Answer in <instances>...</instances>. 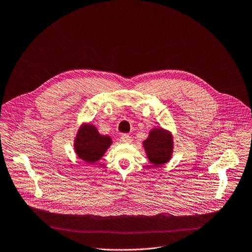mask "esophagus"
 Returning <instances> with one entry per match:
<instances>
[{"instance_id":"obj_1","label":"esophagus","mask_w":252,"mask_h":252,"mask_svg":"<svg viewBox=\"0 0 252 252\" xmlns=\"http://www.w3.org/2000/svg\"><path fill=\"white\" fill-rule=\"evenodd\" d=\"M120 140H121V142H123V143H130V142H131V137H130L129 135H127V134H123V135L121 136Z\"/></svg>"}]
</instances>
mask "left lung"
I'll return each mask as SVG.
<instances>
[{
  "mask_svg": "<svg viewBox=\"0 0 252 252\" xmlns=\"http://www.w3.org/2000/svg\"><path fill=\"white\" fill-rule=\"evenodd\" d=\"M142 147L150 162L155 166H161L172 158V133L162 127H154L150 130L148 138L142 141Z\"/></svg>",
  "mask_w": 252,
  "mask_h": 252,
  "instance_id": "obj_1",
  "label": "left lung"
}]
</instances>
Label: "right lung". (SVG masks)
<instances>
[{"label":"right lung","mask_w":252,"mask_h":252,"mask_svg":"<svg viewBox=\"0 0 252 252\" xmlns=\"http://www.w3.org/2000/svg\"><path fill=\"white\" fill-rule=\"evenodd\" d=\"M112 143L111 136L100 134L93 124L84 123L76 134L74 149L79 158L93 164L104 156Z\"/></svg>","instance_id":"add662e5"}]
</instances>
